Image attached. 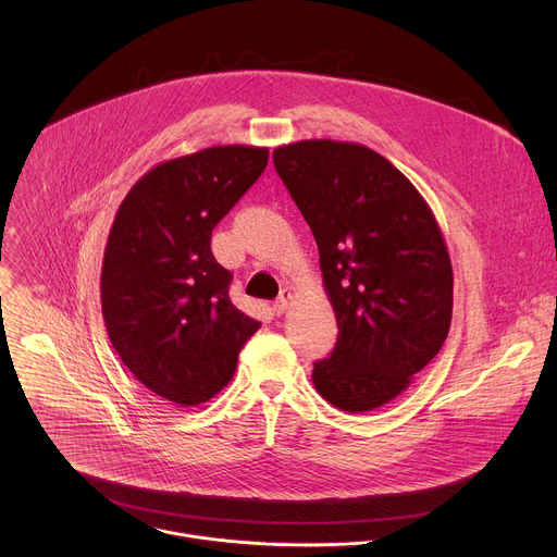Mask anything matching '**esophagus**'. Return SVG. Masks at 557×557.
<instances>
[{
	"label": "esophagus",
	"instance_id": "esophagus-1",
	"mask_svg": "<svg viewBox=\"0 0 557 557\" xmlns=\"http://www.w3.org/2000/svg\"><path fill=\"white\" fill-rule=\"evenodd\" d=\"M290 304H293V293H290V288H284V290L280 293V297L275 299L273 310H275L277 314H284V312L290 308Z\"/></svg>",
	"mask_w": 557,
	"mask_h": 557
}]
</instances>
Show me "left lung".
Here are the masks:
<instances>
[{"instance_id": "left-lung-1", "label": "left lung", "mask_w": 557, "mask_h": 557, "mask_svg": "<svg viewBox=\"0 0 557 557\" xmlns=\"http://www.w3.org/2000/svg\"><path fill=\"white\" fill-rule=\"evenodd\" d=\"M273 163L319 247L338 336L312 369L314 389L347 413L398 398L442 349L453 317V267L416 185L351 141L304 139Z\"/></svg>"}]
</instances>
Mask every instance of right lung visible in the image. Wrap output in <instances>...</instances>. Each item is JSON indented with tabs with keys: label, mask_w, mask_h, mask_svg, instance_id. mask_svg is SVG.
Returning <instances> with one entry per match:
<instances>
[{
	"label": "right lung",
	"mask_w": 557,
	"mask_h": 557,
	"mask_svg": "<svg viewBox=\"0 0 557 557\" xmlns=\"http://www.w3.org/2000/svg\"><path fill=\"white\" fill-rule=\"evenodd\" d=\"M260 146H212L148 170L109 232L100 301L113 349L159 398L197 407L234 376L260 321L230 299L212 230L258 181Z\"/></svg>",
	"instance_id": "1"
}]
</instances>
